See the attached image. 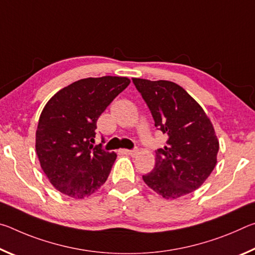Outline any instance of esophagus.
Instances as JSON below:
<instances>
[{"label": "esophagus", "instance_id": "esophagus-1", "mask_svg": "<svg viewBox=\"0 0 255 255\" xmlns=\"http://www.w3.org/2000/svg\"><path fill=\"white\" fill-rule=\"evenodd\" d=\"M124 153L125 154H128V155H130V156H132V157H135V156H137L138 155V149H131V150H129V149H125L124 150Z\"/></svg>", "mask_w": 255, "mask_h": 255}]
</instances>
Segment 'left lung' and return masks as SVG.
Listing matches in <instances>:
<instances>
[{
    "label": "left lung",
    "instance_id": "1",
    "mask_svg": "<svg viewBox=\"0 0 255 255\" xmlns=\"http://www.w3.org/2000/svg\"><path fill=\"white\" fill-rule=\"evenodd\" d=\"M157 127L169 139L158 148L144 182L164 199H178L202 185L217 164L219 141L201 106L174 82L132 79Z\"/></svg>",
    "mask_w": 255,
    "mask_h": 255
}]
</instances>
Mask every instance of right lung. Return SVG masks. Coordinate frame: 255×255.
<instances>
[{
  "instance_id": "right-lung-1",
  "label": "right lung",
  "mask_w": 255,
  "mask_h": 255,
  "mask_svg": "<svg viewBox=\"0 0 255 255\" xmlns=\"http://www.w3.org/2000/svg\"><path fill=\"white\" fill-rule=\"evenodd\" d=\"M129 83L128 77H88L59 90L46 103L36 152L49 182L63 195L84 199L105 184L117 154L93 146L97 120Z\"/></svg>"
}]
</instances>
